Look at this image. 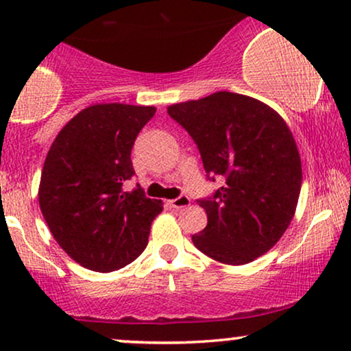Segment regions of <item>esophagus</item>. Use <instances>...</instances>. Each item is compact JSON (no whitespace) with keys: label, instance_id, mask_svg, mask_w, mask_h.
I'll use <instances>...</instances> for the list:
<instances>
[{"label":"esophagus","instance_id":"esophagus-1","mask_svg":"<svg viewBox=\"0 0 351 351\" xmlns=\"http://www.w3.org/2000/svg\"><path fill=\"white\" fill-rule=\"evenodd\" d=\"M189 204H191V199H189L186 195H181V196H178V198H176V199H171V201H170V206L175 208V209L188 208Z\"/></svg>","mask_w":351,"mask_h":351}]
</instances>
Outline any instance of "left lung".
<instances>
[{
    "mask_svg": "<svg viewBox=\"0 0 351 351\" xmlns=\"http://www.w3.org/2000/svg\"><path fill=\"white\" fill-rule=\"evenodd\" d=\"M168 115L198 145L209 180L223 183L198 199L208 224L193 244L217 263H252L295 215L302 163L292 132L261 100L226 90L175 104Z\"/></svg>",
    "mask_w": 351,
    "mask_h": 351,
    "instance_id": "left-lung-1",
    "label": "left lung"
}]
</instances>
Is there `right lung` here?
I'll return each mask as SVG.
<instances>
[{
  "mask_svg": "<svg viewBox=\"0 0 351 351\" xmlns=\"http://www.w3.org/2000/svg\"><path fill=\"white\" fill-rule=\"evenodd\" d=\"M155 107L97 104L80 110L52 142L39 183V206L52 236L82 267L112 272L148 244L163 203L136 186L132 147Z\"/></svg>",
  "mask_w": 351,
  "mask_h": 351,
  "instance_id": "add662e5",
  "label": "right lung"
}]
</instances>
